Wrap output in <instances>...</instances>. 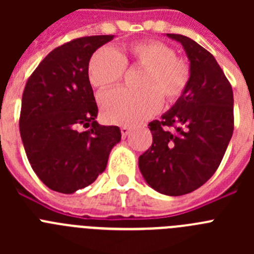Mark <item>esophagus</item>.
<instances>
[{"mask_svg": "<svg viewBox=\"0 0 254 254\" xmlns=\"http://www.w3.org/2000/svg\"><path fill=\"white\" fill-rule=\"evenodd\" d=\"M129 131H131V129H129L127 126H123V127H121V133H122V137H126V136L129 133Z\"/></svg>", "mask_w": 254, "mask_h": 254, "instance_id": "1", "label": "esophagus"}]
</instances>
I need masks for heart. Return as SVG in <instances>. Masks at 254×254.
<instances>
[{"instance_id": "b5f03b06", "label": "heart", "mask_w": 254, "mask_h": 254, "mask_svg": "<svg viewBox=\"0 0 254 254\" xmlns=\"http://www.w3.org/2000/svg\"><path fill=\"white\" fill-rule=\"evenodd\" d=\"M145 69L140 86L143 90L113 89L100 95L105 120L116 125H137L158 113L167 103H176L185 95L192 80V68L176 49L160 40H138L126 47V55L103 47L91 56L87 76L98 89L111 86L123 77L127 62Z\"/></svg>"}]
</instances>
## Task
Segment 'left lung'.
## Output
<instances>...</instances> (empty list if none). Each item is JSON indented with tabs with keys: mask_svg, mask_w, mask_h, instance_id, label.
<instances>
[{
	"mask_svg": "<svg viewBox=\"0 0 254 254\" xmlns=\"http://www.w3.org/2000/svg\"><path fill=\"white\" fill-rule=\"evenodd\" d=\"M167 35L185 48L192 80L172 109L149 123L152 145L140 156L138 167L155 190L182 196L205 185L219 168L234 131V98L207 49L185 35Z\"/></svg>",
	"mask_w": 254,
	"mask_h": 254,
	"instance_id": "8db88e82",
	"label": "left lung"
}]
</instances>
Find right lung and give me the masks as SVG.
<instances>
[{
  "label": "right lung",
  "mask_w": 254,
  "mask_h": 254,
  "mask_svg": "<svg viewBox=\"0 0 254 254\" xmlns=\"http://www.w3.org/2000/svg\"><path fill=\"white\" fill-rule=\"evenodd\" d=\"M114 35L69 40L44 58L26 81L20 134L39 179L60 193H73L104 172L117 126L96 122L98 105L87 76L91 56Z\"/></svg>",
  "instance_id": "add662e5"
}]
</instances>
